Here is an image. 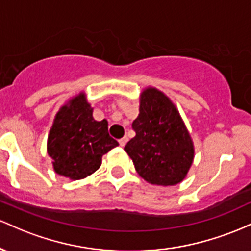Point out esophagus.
Returning a JSON list of instances; mask_svg holds the SVG:
<instances>
[{
  "instance_id": "obj_1",
  "label": "esophagus",
  "mask_w": 251,
  "mask_h": 251,
  "mask_svg": "<svg viewBox=\"0 0 251 251\" xmlns=\"http://www.w3.org/2000/svg\"><path fill=\"white\" fill-rule=\"evenodd\" d=\"M118 142H120L121 147H125V146L126 145V142H128V137H126V136L122 137V139H121V140H118Z\"/></svg>"
}]
</instances>
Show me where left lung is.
Returning <instances> with one entry per match:
<instances>
[{
  "label": "left lung",
  "instance_id": "8db88e82",
  "mask_svg": "<svg viewBox=\"0 0 251 251\" xmlns=\"http://www.w3.org/2000/svg\"><path fill=\"white\" fill-rule=\"evenodd\" d=\"M133 129L136 135L125 151L141 178L161 186H173L186 178L194 157L193 142L167 96L155 88L143 90Z\"/></svg>",
  "mask_w": 251,
  "mask_h": 251
}]
</instances>
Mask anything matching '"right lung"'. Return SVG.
<instances>
[{
    "mask_svg": "<svg viewBox=\"0 0 251 251\" xmlns=\"http://www.w3.org/2000/svg\"><path fill=\"white\" fill-rule=\"evenodd\" d=\"M83 92L71 98L55 115L47 140L54 172L71 180L84 179L102 163V156L118 142L109 135L108 121H96Z\"/></svg>",
    "mask_w": 251,
    "mask_h": 251,
    "instance_id": "obj_1",
    "label": "right lung"
}]
</instances>
